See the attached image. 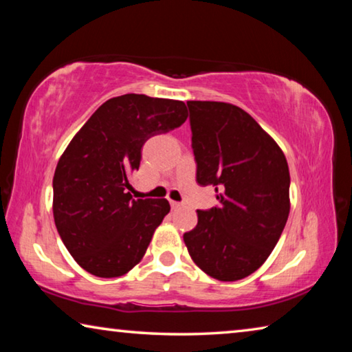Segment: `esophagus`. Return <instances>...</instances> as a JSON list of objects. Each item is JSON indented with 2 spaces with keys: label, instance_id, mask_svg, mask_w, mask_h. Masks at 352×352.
<instances>
[{
  "label": "esophagus",
  "instance_id": "1",
  "mask_svg": "<svg viewBox=\"0 0 352 352\" xmlns=\"http://www.w3.org/2000/svg\"><path fill=\"white\" fill-rule=\"evenodd\" d=\"M170 206L172 210H178V208H182L183 205L180 204V201H175V200H170Z\"/></svg>",
  "mask_w": 352,
  "mask_h": 352
}]
</instances>
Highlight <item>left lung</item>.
Returning a JSON list of instances; mask_svg holds the SVG:
<instances>
[{
    "mask_svg": "<svg viewBox=\"0 0 352 352\" xmlns=\"http://www.w3.org/2000/svg\"><path fill=\"white\" fill-rule=\"evenodd\" d=\"M197 183L216 188L220 206L197 211L183 234L200 270L239 281L269 258L290 211V174L276 141L241 107L189 100Z\"/></svg>",
    "mask_w": 352,
    "mask_h": 352,
    "instance_id": "obj_1",
    "label": "left lung"
}]
</instances>
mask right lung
I'll return each mask as SVG.
<instances>
[{
  "instance_id": "right-lung-1",
  "label": "right lung",
  "mask_w": 352,
  "mask_h": 352,
  "mask_svg": "<svg viewBox=\"0 0 352 352\" xmlns=\"http://www.w3.org/2000/svg\"><path fill=\"white\" fill-rule=\"evenodd\" d=\"M182 100L124 94L93 113L65 148L52 178V214L65 247L99 278L126 275L142 259L170 205L133 200L129 177L151 136L180 127Z\"/></svg>"
}]
</instances>
